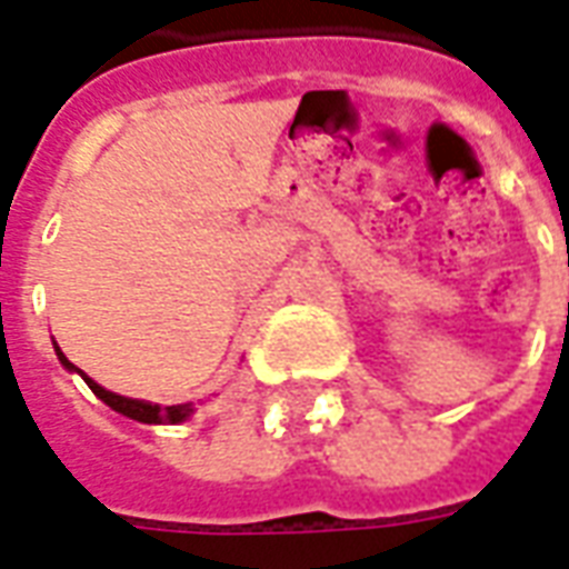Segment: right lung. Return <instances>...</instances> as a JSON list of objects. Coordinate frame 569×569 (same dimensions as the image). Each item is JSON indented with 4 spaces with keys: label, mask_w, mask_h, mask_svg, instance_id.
<instances>
[{
    "label": "right lung",
    "mask_w": 569,
    "mask_h": 569,
    "mask_svg": "<svg viewBox=\"0 0 569 569\" xmlns=\"http://www.w3.org/2000/svg\"><path fill=\"white\" fill-rule=\"evenodd\" d=\"M57 357H60V362L67 366V369H76L72 362H69L63 353H60V347H57ZM84 378V383L91 387L93 393L100 396L103 399L106 406L109 408H116L118 415H124V418H133V420H140V423H182V420L194 411V406L191 402H186V406H151V402H140V399H128V396H118V393H109V390H103L100 383H93L88 375L81 369H76Z\"/></svg>",
    "instance_id": "obj_1"
}]
</instances>
